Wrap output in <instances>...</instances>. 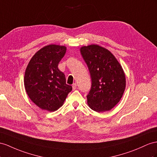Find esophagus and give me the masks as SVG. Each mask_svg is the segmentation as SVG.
Returning a JSON list of instances; mask_svg holds the SVG:
<instances>
[{"instance_id": "34e87169", "label": "esophagus", "mask_w": 157, "mask_h": 157, "mask_svg": "<svg viewBox=\"0 0 157 157\" xmlns=\"http://www.w3.org/2000/svg\"><path fill=\"white\" fill-rule=\"evenodd\" d=\"M76 87H77V85H76V83H74L73 86H72V88H73V90H75L76 89Z\"/></svg>"}]
</instances>
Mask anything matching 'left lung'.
Returning <instances> with one entry per match:
<instances>
[{
	"label": "left lung",
	"mask_w": 157,
	"mask_h": 157,
	"mask_svg": "<svg viewBox=\"0 0 157 157\" xmlns=\"http://www.w3.org/2000/svg\"><path fill=\"white\" fill-rule=\"evenodd\" d=\"M91 78V87L87 95L92 110H111L120 101L126 86L125 75L121 66L106 48L91 44L80 48Z\"/></svg>",
	"instance_id": "1"
}]
</instances>
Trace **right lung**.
I'll return each mask as SVG.
<instances>
[{
    "label": "right lung",
    "instance_id": "right-lung-1",
    "mask_svg": "<svg viewBox=\"0 0 157 157\" xmlns=\"http://www.w3.org/2000/svg\"><path fill=\"white\" fill-rule=\"evenodd\" d=\"M66 52V46L50 44L38 50L28 64L24 78L26 94L42 110H58L72 90L58 67Z\"/></svg>",
    "mask_w": 157,
    "mask_h": 157
}]
</instances>
